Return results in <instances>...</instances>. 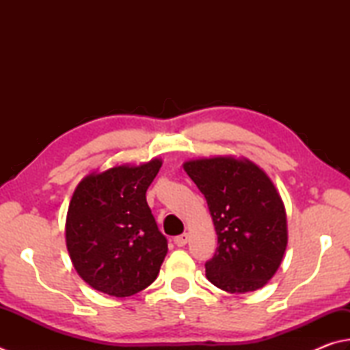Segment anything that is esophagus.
Here are the masks:
<instances>
[{
    "mask_svg": "<svg viewBox=\"0 0 350 350\" xmlns=\"http://www.w3.org/2000/svg\"><path fill=\"white\" fill-rule=\"evenodd\" d=\"M174 242H175L176 247H184V245H186V243L189 242V234L184 233V234L176 236L175 239H174Z\"/></svg>",
    "mask_w": 350,
    "mask_h": 350,
    "instance_id": "obj_1",
    "label": "esophagus"
}]
</instances>
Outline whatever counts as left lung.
<instances>
[{"mask_svg": "<svg viewBox=\"0 0 350 350\" xmlns=\"http://www.w3.org/2000/svg\"><path fill=\"white\" fill-rule=\"evenodd\" d=\"M183 167L206 198L217 234L207 279L232 294L265 286L288 243L285 204L271 178L245 157L195 158Z\"/></svg>", "mask_w": 350, "mask_h": 350, "instance_id": "8db88e82", "label": "left lung"}]
</instances>
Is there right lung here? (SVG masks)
<instances>
[{
    "instance_id": "obj_1",
    "label": "right lung",
    "mask_w": 350,
    "mask_h": 350,
    "mask_svg": "<svg viewBox=\"0 0 350 350\" xmlns=\"http://www.w3.org/2000/svg\"><path fill=\"white\" fill-rule=\"evenodd\" d=\"M161 158L116 164L82 178L65 221V242L72 267L91 288L129 297L152 283L167 254L146 190Z\"/></svg>"
}]
</instances>
